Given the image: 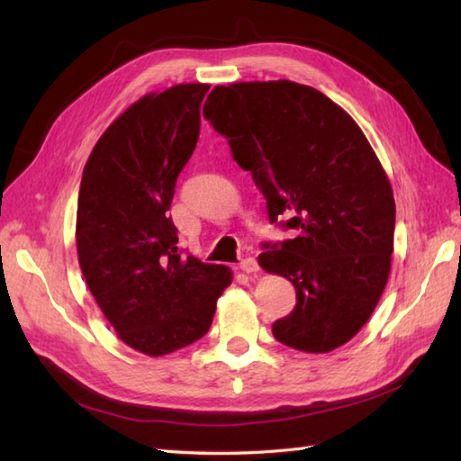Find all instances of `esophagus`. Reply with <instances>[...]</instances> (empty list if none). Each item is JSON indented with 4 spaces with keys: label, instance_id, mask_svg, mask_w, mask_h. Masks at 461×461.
<instances>
[{
    "label": "esophagus",
    "instance_id": "34e87169",
    "mask_svg": "<svg viewBox=\"0 0 461 461\" xmlns=\"http://www.w3.org/2000/svg\"><path fill=\"white\" fill-rule=\"evenodd\" d=\"M240 269L243 273H256L259 269V263H258L256 258H246V259H241Z\"/></svg>",
    "mask_w": 461,
    "mask_h": 461
}]
</instances>
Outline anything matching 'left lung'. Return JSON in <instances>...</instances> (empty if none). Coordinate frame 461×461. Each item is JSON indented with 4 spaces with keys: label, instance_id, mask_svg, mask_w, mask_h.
Masks as SVG:
<instances>
[{
    "label": "left lung",
    "instance_id": "obj_1",
    "mask_svg": "<svg viewBox=\"0 0 461 461\" xmlns=\"http://www.w3.org/2000/svg\"><path fill=\"white\" fill-rule=\"evenodd\" d=\"M203 119L251 172L269 220L297 230L258 258L297 293L273 337L303 352L342 347L376 309L394 249L393 185L365 132L329 96L285 79L213 86Z\"/></svg>",
    "mask_w": 461,
    "mask_h": 461
}]
</instances>
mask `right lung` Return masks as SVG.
<instances>
[{
  "label": "right lung",
  "instance_id": "add662e5",
  "mask_svg": "<svg viewBox=\"0 0 461 461\" xmlns=\"http://www.w3.org/2000/svg\"><path fill=\"white\" fill-rule=\"evenodd\" d=\"M210 85L144 95L85 164L77 205V256L96 305L131 348L164 357L208 332L231 269L182 258L168 215L178 174L200 136Z\"/></svg>",
  "mask_w": 461,
  "mask_h": 461
}]
</instances>
